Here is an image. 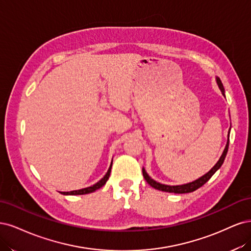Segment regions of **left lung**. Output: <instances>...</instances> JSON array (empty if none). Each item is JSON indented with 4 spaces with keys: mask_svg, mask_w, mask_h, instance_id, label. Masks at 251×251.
Instances as JSON below:
<instances>
[{
    "mask_svg": "<svg viewBox=\"0 0 251 251\" xmlns=\"http://www.w3.org/2000/svg\"><path fill=\"white\" fill-rule=\"evenodd\" d=\"M216 81L218 86H219L220 91L222 93V95L225 97V90L223 87V84L221 82V80L219 77H216ZM230 130V129H229ZM228 145H229V131H228V139H227V143H226V146L224 148V151L222 153V155L220 156L219 160L217 161V164L209 170L207 173H205L204 175H202L201 177H199L198 179L194 180L192 182L189 183H184V184H179V185H168V184H164V183H160L155 181L154 179H152L151 177L148 175V173L146 172V170L145 168H143V175H144V178L146 179V181L151 185L152 188H154L155 190L158 191H163V192H168V193H175V194H184V193H191L196 191L197 189H199L200 187H202L211 177L216 173L217 170H219L220 167L222 166L223 161L225 159L226 154H227V151H228Z\"/></svg>",
    "mask_w": 251,
    "mask_h": 251,
    "instance_id": "obj_1",
    "label": "left lung"
}]
</instances>
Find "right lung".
<instances>
[{"label":"right lung","mask_w":251,"mask_h":251,"mask_svg":"<svg viewBox=\"0 0 251 251\" xmlns=\"http://www.w3.org/2000/svg\"><path fill=\"white\" fill-rule=\"evenodd\" d=\"M111 166H112V161L111 164L108 168V171L107 173L104 175L103 178H101L98 182L91 185V187H87V188H84V189H81V190H76V191H71V192H61V194H63V195H84V194H90V193H93L95 191H97L98 189L102 188L103 185L106 183V181L108 180L109 178V175H110V171H111Z\"/></svg>","instance_id":"obj_1"}]
</instances>
